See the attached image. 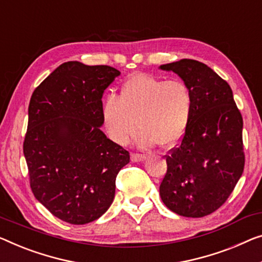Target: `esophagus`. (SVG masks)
Here are the masks:
<instances>
[{
  "label": "esophagus",
  "instance_id": "34e87169",
  "mask_svg": "<svg viewBox=\"0 0 262 262\" xmlns=\"http://www.w3.org/2000/svg\"><path fill=\"white\" fill-rule=\"evenodd\" d=\"M130 159H132L133 162H140L144 159V155L139 154V153H133L132 156H130Z\"/></svg>",
  "mask_w": 262,
  "mask_h": 262
}]
</instances>
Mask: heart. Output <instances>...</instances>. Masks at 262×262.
Listing matches in <instances>:
<instances>
[{
    "label": "heart",
    "mask_w": 262,
    "mask_h": 262,
    "mask_svg": "<svg viewBox=\"0 0 262 262\" xmlns=\"http://www.w3.org/2000/svg\"><path fill=\"white\" fill-rule=\"evenodd\" d=\"M192 109L193 95L186 82L139 73L121 84L119 97L104 99L101 116L108 136L118 144L129 142L139 126L140 147H171L185 134Z\"/></svg>",
    "instance_id": "1"
}]
</instances>
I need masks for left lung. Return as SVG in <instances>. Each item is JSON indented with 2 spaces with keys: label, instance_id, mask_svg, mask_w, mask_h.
<instances>
[{
  "label": "left lung",
  "instance_id": "obj_1",
  "mask_svg": "<svg viewBox=\"0 0 262 262\" xmlns=\"http://www.w3.org/2000/svg\"><path fill=\"white\" fill-rule=\"evenodd\" d=\"M160 68L178 74L193 95L185 134L165 155L160 196L179 215H209L225 204L243 175V116L229 84L202 62L182 58Z\"/></svg>",
  "mask_w": 262,
  "mask_h": 262
}]
</instances>
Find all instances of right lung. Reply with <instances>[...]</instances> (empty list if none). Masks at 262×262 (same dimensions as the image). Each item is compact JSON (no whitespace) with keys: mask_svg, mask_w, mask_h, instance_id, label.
<instances>
[{"mask_svg":"<svg viewBox=\"0 0 262 262\" xmlns=\"http://www.w3.org/2000/svg\"><path fill=\"white\" fill-rule=\"evenodd\" d=\"M119 75L109 66L64 62L31 95L23 142L31 192L68 224H88L107 212L116 175L130 160L100 129L101 99Z\"/></svg>","mask_w":262,"mask_h":262,"instance_id":"right-lung-1","label":"right lung"}]
</instances>
